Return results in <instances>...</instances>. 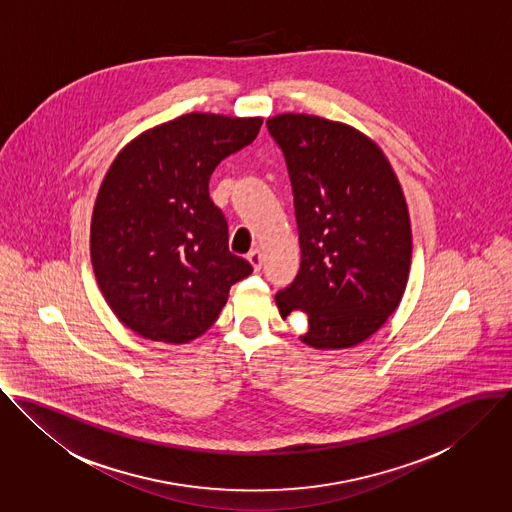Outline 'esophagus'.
<instances>
[{
    "label": "esophagus",
    "instance_id": "1",
    "mask_svg": "<svg viewBox=\"0 0 512 512\" xmlns=\"http://www.w3.org/2000/svg\"><path fill=\"white\" fill-rule=\"evenodd\" d=\"M247 259H249V263L253 265V269L255 271H259L261 269V265H263V255H261V249H251L249 253H247Z\"/></svg>",
    "mask_w": 512,
    "mask_h": 512
}]
</instances>
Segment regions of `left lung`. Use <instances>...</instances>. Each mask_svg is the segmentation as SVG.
Returning <instances> with one entry per match:
<instances>
[{
	"label": "left lung",
	"mask_w": 512,
	"mask_h": 512,
	"mask_svg": "<svg viewBox=\"0 0 512 512\" xmlns=\"http://www.w3.org/2000/svg\"><path fill=\"white\" fill-rule=\"evenodd\" d=\"M294 196L300 269L275 294L279 312L306 314L302 341L351 347L375 334L402 298L412 235L406 202L383 151L316 115L267 119Z\"/></svg>",
	"instance_id": "1"
}]
</instances>
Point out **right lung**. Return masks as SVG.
Returning <instances> with one entry per match:
<instances>
[{
  "label": "right lung",
  "mask_w": 512,
  "mask_h": 512,
  "mask_svg": "<svg viewBox=\"0 0 512 512\" xmlns=\"http://www.w3.org/2000/svg\"><path fill=\"white\" fill-rule=\"evenodd\" d=\"M261 117L186 114L129 143L100 188L90 253L115 316L143 338L192 340L253 273L229 251L226 216L210 200L216 167L253 143Z\"/></svg>",
  "instance_id": "right-lung-1"
}]
</instances>
